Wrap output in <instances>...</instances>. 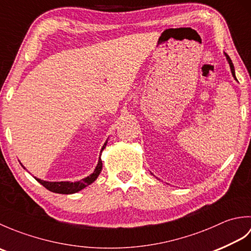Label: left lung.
Masks as SVG:
<instances>
[{"label": "left lung", "mask_w": 251, "mask_h": 251, "mask_svg": "<svg viewBox=\"0 0 251 251\" xmlns=\"http://www.w3.org/2000/svg\"><path fill=\"white\" fill-rule=\"evenodd\" d=\"M226 55V60H227V62H228V65H230V68H231V72H232V75H233V77L236 79V76H235V69H234V66H233V62H232V60H231V58L228 57L226 54H225ZM237 81V79H236Z\"/></svg>", "instance_id": "left-lung-1"}]
</instances>
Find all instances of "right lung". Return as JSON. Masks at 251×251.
<instances>
[{
  "label": "right lung",
  "instance_id": "add662e5",
  "mask_svg": "<svg viewBox=\"0 0 251 251\" xmlns=\"http://www.w3.org/2000/svg\"><path fill=\"white\" fill-rule=\"evenodd\" d=\"M106 140L104 142V145L101 149V151L103 150L106 146ZM23 166V165H21ZM24 167V166H23ZM25 168V167H24ZM101 169H102V161H101V158L99 157V161L97 166H96L94 173L92 175H89L88 177L84 178L79 181H76V182H70V181H60V182H50V181H44V180H41V179H37L35 178V180L37 182H40L42 185L45 186L47 190H50L51 192H54V193H59V194H73V193H76V192L83 190L84 188H86L87 185L92 184L94 181L98 178V176L101 172Z\"/></svg>",
  "mask_w": 251,
  "mask_h": 251
}]
</instances>
